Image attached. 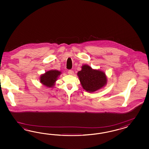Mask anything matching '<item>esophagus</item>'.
Wrapping results in <instances>:
<instances>
[{
    "label": "esophagus",
    "instance_id": "esophagus-1",
    "mask_svg": "<svg viewBox=\"0 0 149 149\" xmlns=\"http://www.w3.org/2000/svg\"><path fill=\"white\" fill-rule=\"evenodd\" d=\"M68 74H69V75H73L74 71L72 70H69L68 71Z\"/></svg>",
    "mask_w": 149,
    "mask_h": 149
}]
</instances>
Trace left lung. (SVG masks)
<instances>
[{
    "instance_id": "obj_1",
    "label": "left lung",
    "mask_w": 149,
    "mask_h": 149,
    "mask_svg": "<svg viewBox=\"0 0 149 149\" xmlns=\"http://www.w3.org/2000/svg\"><path fill=\"white\" fill-rule=\"evenodd\" d=\"M81 86L88 92H94L104 87L108 79L105 73L99 69H93L88 65L81 67V70L77 74Z\"/></svg>"
}]
</instances>
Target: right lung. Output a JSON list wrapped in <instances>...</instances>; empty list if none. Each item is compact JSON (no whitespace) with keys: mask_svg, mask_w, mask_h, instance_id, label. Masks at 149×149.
Listing matches in <instances>:
<instances>
[{"mask_svg":"<svg viewBox=\"0 0 149 149\" xmlns=\"http://www.w3.org/2000/svg\"><path fill=\"white\" fill-rule=\"evenodd\" d=\"M61 72L57 70H50L41 75L40 82L43 85L52 88L54 86L56 81L57 80L59 76L61 74Z\"/></svg>","mask_w":149,"mask_h":149,"instance_id":"add662e5","label":"right lung"}]
</instances>
